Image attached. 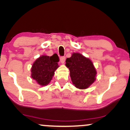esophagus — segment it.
Wrapping results in <instances>:
<instances>
[{"instance_id": "esophagus-1", "label": "esophagus", "mask_w": 130, "mask_h": 130, "mask_svg": "<svg viewBox=\"0 0 130 130\" xmlns=\"http://www.w3.org/2000/svg\"><path fill=\"white\" fill-rule=\"evenodd\" d=\"M65 60H66V57L64 56H62L60 57V62H61V63H64Z\"/></svg>"}]
</instances>
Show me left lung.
<instances>
[{"label":"left lung","mask_w":130,"mask_h":130,"mask_svg":"<svg viewBox=\"0 0 130 130\" xmlns=\"http://www.w3.org/2000/svg\"><path fill=\"white\" fill-rule=\"evenodd\" d=\"M66 62V66L70 70L73 84L76 88L86 89L95 82L96 71L89 58L79 53H73Z\"/></svg>","instance_id":"left-lung-1"}]
</instances>
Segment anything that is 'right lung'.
I'll list each match as a JSON object with an SVG mask.
<instances>
[{
    "mask_svg": "<svg viewBox=\"0 0 130 130\" xmlns=\"http://www.w3.org/2000/svg\"><path fill=\"white\" fill-rule=\"evenodd\" d=\"M59 57L57 54L52 56H42L35 60L32 66L31 77L39 85L45 86L48 84L59 66Z\"/></svg>",
    "mask_w": 130,
    "mask_h": 130,
    "instance_id": "add662e5",
    "label": "right lung"
}]
</instances>
